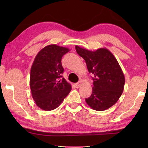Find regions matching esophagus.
<instances>
[{
  "label": "esophagus",
  "instance_id": "obj_1",
  "mask_svg": "<svg viewBox=\"0 0 148 148\" xmlns=\"http://www.w3.org/2000/svg\"><path fill=\"white\" fill-rule=\"evenodd\" d=\"M75 85H76V87H77V88H78V87H79L80 86H82V81H79L78 82H77V83H76Z\"/></svg>",
  "mask_w": 148,
  "mask_h": 148
}]
</instances>
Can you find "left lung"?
<instances>
[{"instance_id":"1","label":"left lung","mask_w":148,"mask_h":148,"mask_svg":"<svg viewBox=\"0 0 148 148\" xmlns=\"http://www.w3.org/2000/svg\"><path fill=\"white\" fill-rule=\"evenodd\" d=\"M77 54L84 58L89 73L94 77L92 94L86 99L92 109L103 111L113 106L123 91L125 76L114 56L106 48L91 51L76 46Z\"/></svg>"}]
</instances>
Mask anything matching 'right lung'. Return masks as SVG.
<instances>
[{
	"label": "right lung",
	"instance_id": "right-lung-1",
	"mask_svg": "<svg viewBox=\"0 0 148 148\" xmlns=\"http://www.w3.org/2000/svg\"><path fill=\"white\" fill-rule=\"evenodd\" d=\"M68 47L48 45L40 51L33 61L30 74V87L35 103L42 110L57 108L71 91L61 74L64 69L62 57L69 52Z\"/></svg>",
	"mask_w": 148,
	"mask_h": 148
}]
</instances>
